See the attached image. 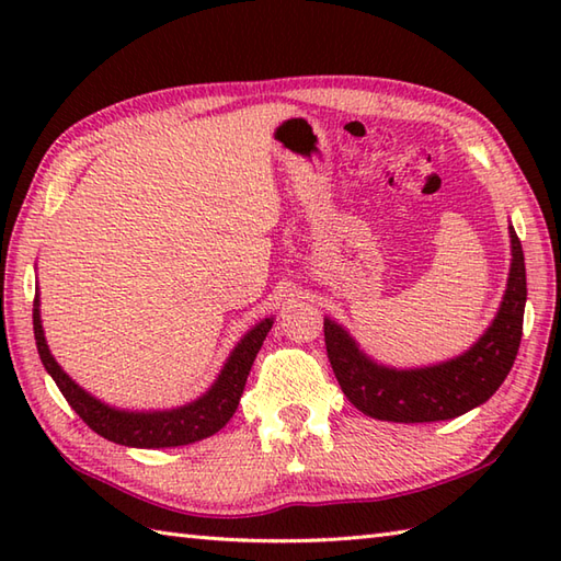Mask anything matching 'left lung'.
Returning <instances> with one entry per match:
<instances>
[{
    "label": "left lung",
    "mask_w": 561,
    "mask_h": 561,
    "mask_svg": "<svg viewBox=\"0 0 561 561\" xmlns=\"http://www.w3.org/2000/svg\"><path fill=\"white\" fill-rule=\"evenodd\" d=\"M504 301L484 335L456 359L424 368H390L366 356L350 332L325 318V350L337 383L356 410L380 422L453 420L490 400L516 362L526 311V260L514 226Z\"/></svg>",
    "instance_id": "8db88e82"
}]
</instances>
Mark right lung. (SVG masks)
<instances>
[{
    "mask_svg": "<svg viewBox=\"0 0 561 561\" xmlns=\"http://www.w3.org/2000/svg\"><path fill=\"white\" fill-rule=\"evenodd\" d=\"M38 306L41 301L38 296H35L33 332H35V344H38V354L45 371L53 376L59 392H62L65 400L71 404V410H75L81 420L89 424V428H93L99 436L113 440V444L133 446V448L187 446V444H195V440L217 434L221 426H226V422L231 420L238 408V400L243 396L250 366H253L262 342H265L267 332L272 330V323H274L272 318H265L260 320L253 330L245 332L243 340L236 344V350L231 352L229 359H226L219 378L214 380V386L195 402H187L183 408H175V410L127 412V410H115L111 404L89 396L87 390L77 386L75 380L62 371V366L55 362V356L50 354V350H47Z\"/></svg>",
    "mask_w": 561,
    "mask_h": 561,
    "instance_id": "right-lung-1",
    "label": "right lung"
}]
</instances>
